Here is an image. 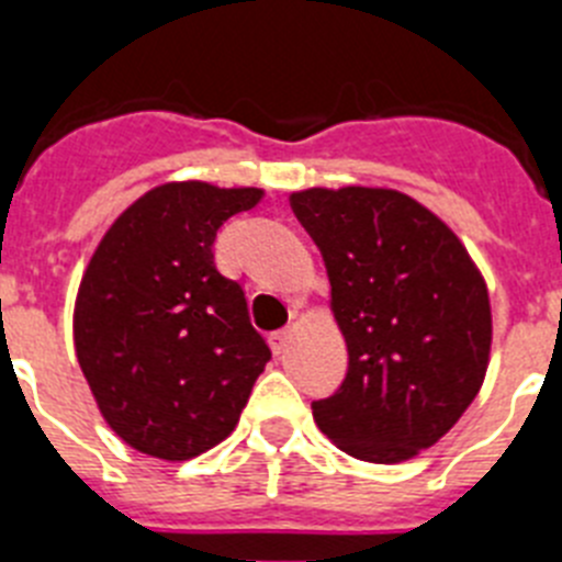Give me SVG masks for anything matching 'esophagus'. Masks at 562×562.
<instances>
[{
  "instance_id": "34e87169",
  "label": "esophagus",
  "mask_w": 562,
  "mask_h": 562,
  "mask_svg": "<svg viewBox=\"0 0 562 562\" xmlns=\"http://www.w3.org/2000/svg\"><path fill=\"white\" fill-rule=\"evenodd\" d=\"M290 340H292V329H278V331H272V335H270L272 351H276V355H284L286 346H290Z\"/></svg>"
}]
</instances>
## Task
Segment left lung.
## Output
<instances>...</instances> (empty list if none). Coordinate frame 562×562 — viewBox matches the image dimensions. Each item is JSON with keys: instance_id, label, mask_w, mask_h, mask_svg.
Returning <instances> with one entry per match:
<instances>
[{"instance_id": "left-lung-1", "label": "left lung", "mask_w": 562, "mask_h": 562, "mask_svg": "<svg viewBox=\"0 0 562 562\" xmlns=\"http://www.w3.org/2000/svg\"><path fill=\"white\" fill-rule=\"evenodd\" d=\"M326 261L349 371L312 416L342 453L396 464L434 448L481 391L493 310L484 276L434 211L394 188L290 196Z\"/></svg>"}]
</instances>
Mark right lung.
<instances>
[{"label": "right lung", "instance_id": "1", "mask_svg": "<svg viewBox=\"0 0 562 562\" xmlns=\"http://www.w3.org/2000/svg\"><path fill=\"white\" fill-rule=\"evenodd\" d=\"M261 188L166 182L103 233L83 270L72 337L98 411L128 448L188 461L233 434L270 346L245 290L213 265L216 231Z\"/></svg>", "mask_w": 562, "mask_h": 562}]
</instances>
